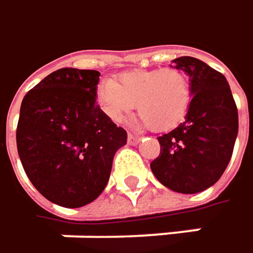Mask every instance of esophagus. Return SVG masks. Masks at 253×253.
Returning <instances> with one entry per match:
<instances>
[{
	"mask_svg": "<svg viewBox=\"0 0 253 253\" xmlns=\"http://www.w3.org/2000/svg\"><path fill=\"white\" fill-rule=\"evenodd\" d=\"M140 142V137H137V136H134V134H128L127 136V143L128 145H137Z\"/></svg>",
	"mask_w": 253,
	"mask_h": 253,
	"instance_id": "esophagus-1",
	"label": "esophagus"
}]
</instances>
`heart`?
<instances>
[{"mask_svg":"<svg viewBox=\"0 0 253 253\" xmlns=\"http://www.w3.org/2000/svg\"><path fill=\"white\" fill-rule=\"evenodd\" d=\"M97 100L114 123H122L137 103L142 126L168 131L185 119L193 86L188 75L176 68L131 69L114 81L104 80L97 88Z\"/></svg>","mask_w":253,"mask_h":253,"instance_id":"obj_1","label":"heart"}]
</instances>
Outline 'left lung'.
Returning a JSON list of instances; mask_svg holds the SVG:
<instances>
[{
    "instance_id": "obj_1",
    "label": "left lung",
    "mask_w": 253,
    "mask_h": 253,
    "mask_svg": "<svg viewBox=\"0 0 253 253\" xmlns=\"http://www.w3.org/2000/svg\"><path fill=\"white\" fill-rule=\"evenodd\" d=\"M175 68L188 74L193 100L184 123L159 136L161 153L150 169L167 188L195 194L223 175L233 153L239 119L229 82L200 59H173Z\"/></svg>"
}]
</instances>
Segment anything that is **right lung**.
<instances>
[{
	"mask_svg": "<svg viewBox=\"0 0 253 253\" xmlns=\"http://www.w3.org/2000/svg\"><path fill=\"white\" fill-rule=\"evenodd\" d=\"M98 71L62 68L21 103L17 150L35 188L69 209L94 201L105 188L114 153L127 133L97 103Z\"/></svg>",
	"mask_w": 253,
	"mask_h": 253,
	"instance_id": "right-lung-1",
	"label": "right lung"
}]
</instances>
